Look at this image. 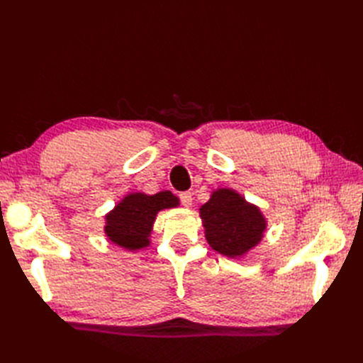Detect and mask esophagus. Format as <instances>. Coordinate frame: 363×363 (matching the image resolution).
I'll return each mask as SVG.
<instances>
[{
    "mask_svg": "<svg viewBox=\"0 0 363 363\" xmlns=\"http://www.w3.org/2000/svg\"><path fill=\"white\" fill-rule=\"evenodd\" d=\"M180 201L184 207H191L192 204V194L191 192H182L180 194Z\"/></svg>",
    "mask_w": 363,
    "mask_h": 363,
    "instance_id": "obj_1",
    "label": "esophagus"
}]
</instances>
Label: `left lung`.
<instances>
[{
	"mask_svg": "<svg viewBox=\"0 0 363 363\" xmlns=\"http://www.w3.org/2000/svg\"><path fill=\"white\" fill-rule=\"evenodd\" d=\"M208 245L219 255L238 259L259 245L267 230V218L239 192L221 188L200 207Z\"/></svg>",
	"mask_w": 363,
	"mask_h": 363,
	"instance_id": "obj_1",
	"label": "left lung"
}]
</instances>
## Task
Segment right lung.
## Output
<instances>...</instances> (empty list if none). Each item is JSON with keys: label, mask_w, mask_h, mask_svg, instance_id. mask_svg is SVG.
<instances>
[{"label": "right lung", "mask_w": 363, "mask_h": 363, "mask_svg": "<svg viewBox=\"0 0 363 363\" xmlns=\"http://www.w3.org/2000/svg\"><path fill=\"white\" fill-rule=\"evenodd\" d=\"M180 206L171 191L155 195L133 192L125 195L113 211L106 215L104 233L111 242L128 251L142 250L150 245V236L156 216L163 208Z\"/></svg>", "instance_id": "1"}]
</instances>
